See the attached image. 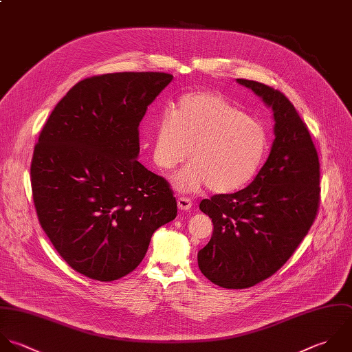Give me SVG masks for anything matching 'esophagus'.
Listing matches in <instances>:
<instances>
[{"mask_svg":"<svg viewBox=\"0 0 352 352\" xmlns=\"http://www.w3.org/2000/svg\"><path fill=\"white\" fill-rule=\"evenodd\" d=\"M177 204H178V208L182 210V211H188V210L192 208V201L188 197H179L177 200Z\"/></svg>","mask_w":352,"mask_h":352,"instance_id":"34e87169","label":"esophagus"}]
</instances>
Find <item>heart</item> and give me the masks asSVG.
I'll return each mask as SVG.
<instances>
[{"label": "heart", "instance_id": "1", "mask_svg": "<svg viewBox=\"0 0 352 352\" xmlns=\"http://www.w3.org/2000/svg\"><path fill=\"white\" fill-rule=\"evenodd\" d=\"M269 148L265 126L221 94L193 91L178 100L177 111L160 115L153 138V162L171 171L192 162L174 177L181 192L208 185L214 193H230L258 174Z\"/></svg>", "mask_w": 352, "mask_h": 352}]
</instances>
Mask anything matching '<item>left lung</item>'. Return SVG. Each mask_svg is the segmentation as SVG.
<instances>
[{
  "label": "left lung",
  "instance_id": "1",
  "mask_svg": "<svg viewBox=\"0 0 352 352\" xmlns=\"http://www.w3.org/2000/svg\"><path fill=\"white\" fill-rule=\"evenodd\" d=\"M237 82L273 109L276 138L247 188L200 203L214 232L197 263L211 283L228 289L254 287L280 270L309 233L320 203L317 149L292 102L261 82Z\"/></svg>",
  "mask_w": 352,
  "mask_h": 352
}]
</instances>
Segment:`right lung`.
Returning a JSON list of instances; mask_svg holds the SVG:
<instances>
[{
	"mask_svg": "<svg viewBox=\"0 0 352 352\" xmlns=\"http://www.w3.org/2000/svg\"><path fill=\"white\" fill-rule=\"evenodd\" d=\"M173 80L115 72L78 82L46 120L31 160L39 223L78 273L113 281L144 259L151 237L177 217L168 182L138 160V126Z\"/></svg>",
	"mask_w": 352,
	"mask_h": 352,
	"instance_id": "obj_1",
	"label": "right lung"
}]
</instances>
